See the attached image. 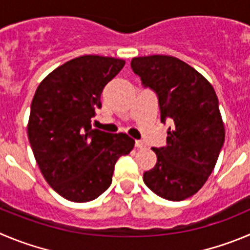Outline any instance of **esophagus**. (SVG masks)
Wrapping results in <instances>:
<instances>
[{"mask_svg":"<svg viewBox=\"0 0 250 250\" xmlns=\"http://www.w3.org/2000/svg\"><path fill=\"white\" fill-rule=\"evenodd\" d=\"M136 146L138 149H142V148H146V143H144L143 141H136Z\"/></svg>","mask_w":250,"mask_h":250,"instance_id":"1","label":"esophagus"}]
</instances>
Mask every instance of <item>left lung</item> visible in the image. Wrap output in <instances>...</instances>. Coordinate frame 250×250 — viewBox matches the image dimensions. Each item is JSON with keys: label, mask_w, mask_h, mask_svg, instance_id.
<instances>
[{"label": "left lung", "mask_w": 250, "mask_h": 250, "mask_svg": "<svg viewBox=\"0 0 250 250\" xmlns=\"http://www.w3.org/2000/svg\"><path fill=\"white\" fill-rule=\"evenodd\" d=\"M134 74L158 95L160 120H169L167 146L153 148L157 164L143 181L169 201L195 195L213 171L225 143V125L211 83L197 70L170 55L133 58Z\"/></svg>", "instance_id": "obj_1"}]
</instances>
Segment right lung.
Returning <instances> with one entry per match:
<instances>
[{
    "mask_svg": "<svg viewBox=\"0 0 250 250\" xmlns=\"http://www.w3.org/2000/svg\"><path fill=\"white\" fill-rule=\"evenodd\" d=\"M125 64L83 55L53 70L34 93L28 139L46 183L69 201L87 202L104 192L118 158L134 146L125 133L92 128L102 90Z\"/></svg>",
    "mask_w": 250,
    "mask_h": 250,
    "instance_id": "1",
    "label": "right lung"
}]
</instances>
